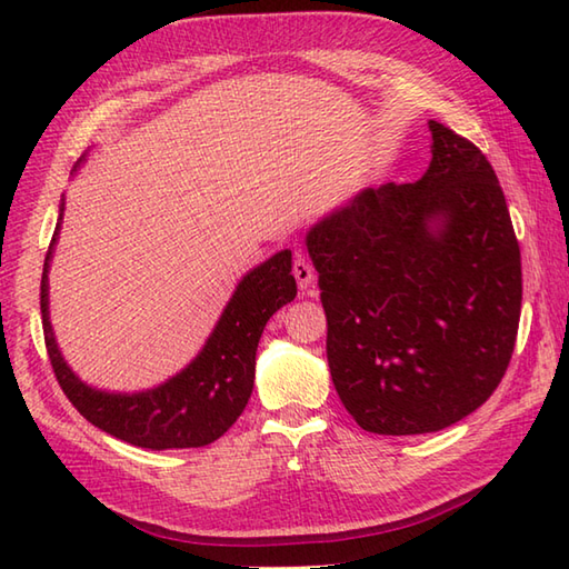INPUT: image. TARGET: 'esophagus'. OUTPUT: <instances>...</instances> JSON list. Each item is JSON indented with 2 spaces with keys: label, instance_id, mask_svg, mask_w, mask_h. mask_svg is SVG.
Listing matches in <instances>:
<instances>
[{
  "label": "esophagus",
  "instance_id": "1",
  "mask_svg": "<svg viewBox=\"0 0 569 569\" xmlns=\"http://www.w3.org/2000/svg\"><path fill=\"white\" fill-rule=\"evenodd\" d=\"M293 276H296L300 291L312 293L310 288H312V281H316V276H312V266H310L303 257H298V259L293 261Z\"/></svg>",
  "mask_w": 569,
  "mask_h": 569
}]
</instances>
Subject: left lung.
I'll return each mask as SVG.
<instances>
[{"instance_id":"obj_1","label":"left lung","mask_w":569,"mask_h":569,"mask_svg":"<svg viewBox=\"0 0 569 569\" xmlns=\"http://www.w3.org/2000/svg\"><path fill=\"white\" fill-rule=\"evenodd\" d=\"M418 183L359 190L306 232L328 365L359 428L422 435L487 401L521 318V249L487 156L440 122Z\"/></svg>"}]
</instances>
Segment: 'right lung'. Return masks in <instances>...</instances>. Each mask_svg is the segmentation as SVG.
Wrapping results in <instances>:
<instances>
[{"label":"right lung","instance_id":"obj_1","mask_svg":"<svg viewBox=\"0 0 569 569\" xmlns=\"http://www.w3.org/2000/svg\"><path fill=\"white\" fill-rule=\"evenodd\" d=\"M82 159L72 166L80 171ZM66 198H60L56 232L48 247L41 276V318L46 349L56 379L70 403L94 428L112 438L147 450H183L204 447L234 426L247 408L257 371V347L266 322L276 310L291 303L298 293L291 249L276 251L271 259L253 266L239 278L232 298L227 300L220 320L208 340L188 365L163 383L143 391H104L82 381L60 352L51 308H48V273L63 224Z\"/></svg>","mask_w":569,"mask_h":569}]
</instances>
